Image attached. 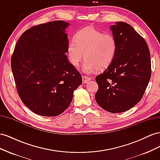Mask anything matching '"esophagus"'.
Here are the masks:
<instances>
[{
  "mask_svg": "<svg viewBox=\"0 0 160 160\" xmlns=\"http://www.w3.org/2000/svg\"><path fill=\"white\" fill-rule=\"evenodd\" d=\"M82 79H83V83H88V82L91 80L90 78H89V77H86V76H83V77H82Z\"/></svg>",
  "mask_w": 160,
  "mask_h": 160,
  "instance_id": "obj_1",
  "label": "esophagus"
}]
</instances>
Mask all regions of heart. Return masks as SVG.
I'll return each mask as SVG.
<instances>
[{
	"mask_svg": "<svg viewBox=\"0 0 160 160\" xmlns=\"http://www.w3.org/2000/svg\"><path fill=\"white\" fill-rule=\"evenodd\" d=\"M117 48L112 35L86 27L76 34L75 41H69L67 52L70 62L75 67L79 65L84 53L83 71L91 72L95 69L108 68L115 59Z\"/></svg>",
	"mask_w": 160,
	"mask_h": 160,
	"instance_id": "1",
	"label": "heart"
}]
</instances>
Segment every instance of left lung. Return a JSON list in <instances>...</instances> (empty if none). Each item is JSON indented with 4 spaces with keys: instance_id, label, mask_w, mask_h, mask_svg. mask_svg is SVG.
<instances>
[{
    "instance_id": "obj_1",
    "label": "left lung",
    "mask_w": 160,
    "mask_h": 160,
    "mask_svg": "<svg viewBox=\"0 0 160 160\" xmlns=\"http://www.w3.org/2000/svg\"><path fill=\"white\" fill-rule=\"evenodd\" d=\"M110 29L117 42L113 61L95 77L96 102L105 111H128L142 99L151 77V58L146 42L129 24L116 22Z\"/></svg>"
}]
</instances>
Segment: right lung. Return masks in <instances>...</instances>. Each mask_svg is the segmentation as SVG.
Wrapping results in <instances>:
<instances>
[{"label": "right lung", "mask_w": 160, "mask_h": 160, "mask_svg": "<svg viewBox=\"0 0 160 160\" xmlns=\"http://www.w3.org/2000/svg\"><path fill=\"white\" fill-rule=\"evenodd\" d=\"M69 23L55 21L22 33L11 57L18 94L34 113L46 117L61 114L71 104L81 75L69 62L65 29Z\"/></svg>", "instance_id": "right-lung-1"}]
</instances>
